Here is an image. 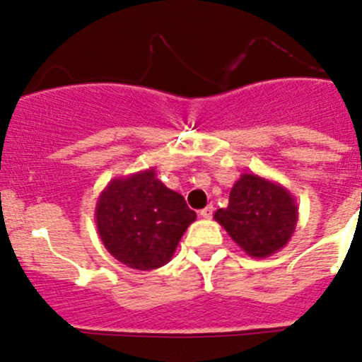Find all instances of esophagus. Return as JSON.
Returning <instances> with one entry per match:
<instances>
[{"label": "esophagus", "mask_w": 362, "mask_h": 362, "mask_svg": "<svg viewBox=\"0 0 362 362\" xmlns=\"http://www.w3.org/2000/svg\"><path fill=\"white\" fill-rule=\"evenodd\" d=\"M212 214H214L212 205H209V206H205L203 210H199V217H203V219H210V217H212Z\"/></svg>", "instance_id": "esophagus-1"}]
</instances>
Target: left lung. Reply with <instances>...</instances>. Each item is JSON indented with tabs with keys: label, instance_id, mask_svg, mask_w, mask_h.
<instances>
[{
	"label": "left lung",
	"instance_id": "obj_1",
	"mask_svg": "<svg viewBox=\"0 0 362 362\" xmlns=\"http://www.w3.org/2000/svg\"><path fill=\"white\" fill-rule=\"evenodd\" d=\"M214 219L245 255L267 258L288 244L299 209L292 192L281 184L255 173H242L231 187L228 206L217 210Z\"/></svg>",
	"mask_w": 362,
	"mask_h": 362
}]
</instances>
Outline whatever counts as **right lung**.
Instances as JSON below:
<instances>
[{
  "label": "right lung",
  "instance_id": "1",
  "mask_svg": "<svg viewBox=\"0 0 362 362\" xmlns=\"http://www.w3.org/2000/svg\"><path fill=\"white\" fill-rule=\"evenodd\" d=\"M196 212L148 168L117 177L97 199L95 223L104 247L124 265L152 270L173 258Z\"/></svg>",
  "mask_w": 362,
  "mask_h": 362
}]
</instances>
